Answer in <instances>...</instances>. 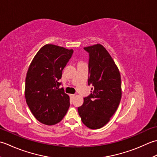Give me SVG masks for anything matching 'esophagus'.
<instances>
[{"label":"esophagus","instance_id":"34e87169","mask_svg":"<svg viewBox=\"0 0 157 157\" xmlns=\"http://www.w3.org/2000/svg\"><path fill=\"white\" fill-rule=\"evenodd\" d=\"M75 96V95H74V94H70V98H71V99L74 98Z\"/></svg>","mask_w":157,"mask_h":157}]
</instances>
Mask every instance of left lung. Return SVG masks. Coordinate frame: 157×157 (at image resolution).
<instances>
[{
  "instance_id": "1",
  "label": "left lung",
  "mask_w": 157,
  "mask_h": 157,
  "mask_svg": "<svg viewBox=\"0 0 157 157\" xmlns=\"http://www.w3.org/2000/svg\"><path fill=\"white\" fill-rule=\"evenodd\" d=\"M89 53L88 85L91 93L78 112L85 125L97 129L108 123L120 104L122 95L119 68L100 44L84 47Z\"/></svg>"
}]
</instances>
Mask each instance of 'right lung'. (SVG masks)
<instances>
[{
	"label": "right lung",
	"instance_id": "right-lung-1",
	"mask_svg": "<svg viewBox=\"0 0 157 157\" xmlns=\"http://www.w3.org/2000/svg\"><path fill=\"white\" fill-rule=\"evenodd\" d=\"M72 53V49L47 44L37 52L28 70L25 100L32 113L41 123H58L68 110L70 98L63 88H59V81Z\"/></svg>",
	"mask_w": 157,
	"mask_h": 157
}]
</instances>
